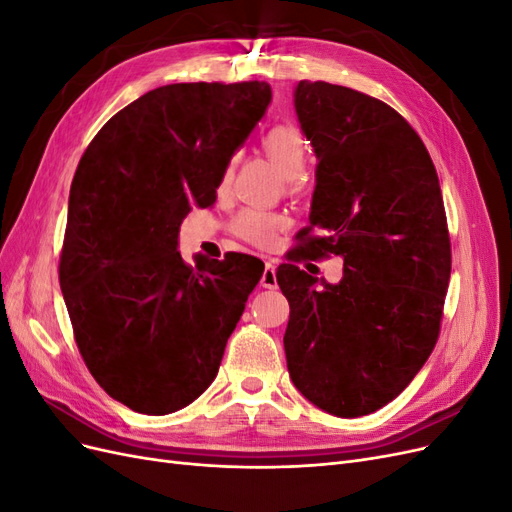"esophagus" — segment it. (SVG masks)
I'll list each match as a JSON object with an SVG mask.
<instances>
[{"label":"esophagus","mask_w":512,"mask_h":512,"mask_svg":"<svg viewBox=\"0 0 512 512\" xmlns=\"http://www.w3.org/2000/svg\"><path fill=\"white\" fill-rule=\"evenodd\" d=\"M262 288H275L277 286V275H275V262L267 260L265 262V273L260 277Z\"/></svg>","instance_id":"obj_1"}]
</instances>
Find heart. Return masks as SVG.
I'll return each mask as SVG.
<instances>
[{
    "label": "heart",
    "mask_w": 512,
    "mask_h": 512,
    "mask_svg": "<svg viewBox=\"0 0 512 512\" xmlns=\"http://www.w3.org/2000/svg\"><path fill=\"white\" fill-rule=\"evenodd\" d=\"M262 151L277 164L286 177H297L307 160V141L299 128L294 126H275L271 128L260 141ZM232 177V164L226 168L222 183L226 185ZM286 220L280 213L265 211V209H243L235 220H232V230L237 235L258 247H269L275 243L277 232L284 228Z\"/></svg>",
    "instance_id": "b5f03b06"
}]
</instances>
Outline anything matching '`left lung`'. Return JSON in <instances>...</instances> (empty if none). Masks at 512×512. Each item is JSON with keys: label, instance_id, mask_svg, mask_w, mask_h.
Masks as SVG:
<instances>
[{"label": "left lung", "instance_id": "left-lung-1", "mask_svg": "<svg viewBox=\"0 0 512 512\" xmlns=\"http://www.w3.org/2000/svg\"><path fill=\"white\" fill-rule=\"evenodd\" d=\"M294 111L318 166L305 254L277 269L288 374L320 410L365 416L406 389L438 342L451 280L440 181L421 136L382 100L301 81ZM331 253L345 258L339 285L296 267Z\"/></svg>", "mask_w": 512, "mask_h": 512}]
</instances>
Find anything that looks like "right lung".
Returning a JSON list of instances; mask_svg holds the SVG:
<instances>
[{
    "label": "right lung",
    "instance_id": "obj_1",
    "mask_svg": "<svg viewBox=\"0 0 512 512\" xmlns=\"http://www.w3.org/2000/svg\"><path fill=\"white\" fill-rule=\"evenodd\" d=\"M269 102L260 81L164 85L108 119L76 166L59 284L91 376L134 412L205 393L265 271L237 252L192 267L177 239Z\"/></svg>",
    "mask_w": 512,
    "mask_h": 512
}]
</instances>
